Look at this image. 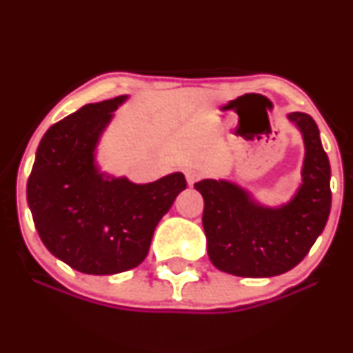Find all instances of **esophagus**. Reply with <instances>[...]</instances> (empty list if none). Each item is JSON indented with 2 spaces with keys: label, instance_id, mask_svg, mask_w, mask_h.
<instances>
[{
  "label": "esophagus",
  "instance_id": "obj_1",
  "mask_svg": "<svg viewBox=\"0 0 353 353\" xmlns=\"http://www.w3.org/2000/svg\"><path fill=\"white\" fill-rule=\"evenodd\" d=\"M201 179H202V172L197 171V169H188V171H185V181H188L189 185H194Z\"/></svg>",
  "mask_w": 353,
  "mask_h": 353
}]
</instances>
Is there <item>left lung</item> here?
Returning <instances> with one entry per match:
<instances>
[{
	"mask_svg": "<svg viewBox=\"0 0 353 353\" xmlns=\"http://www.w3.org/2000/svg\"><path fill=\"white\" fill-rule=\"evenodd\" d=\"M301 131L305 157L302 182L292 199L270 208L249 190L224 179L194 184L204 197V225L210 262L237 277H274L289 272L309 254L330 214V164L315 121L290 112Z\"/></svg>",
	"mask_w": 353,
	"mask_h": 353,
	"instance_id": "1",
	"label": "left lung"
}]
</instances>
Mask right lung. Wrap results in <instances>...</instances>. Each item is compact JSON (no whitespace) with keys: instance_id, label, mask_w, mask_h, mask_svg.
Listing matches in <instances>:
<instances>
[{"instance_id":"right-lung-1","label":"right lung","mask_w":353,"mask_h":353,"mask_svg":"<svg viewBox=\"0 0 353 353\" xmlns=\"http://www.w3.org/2000/svg\"><path fill=\"white\" fill-rule=\"evenodd\" d=\"M125 99L86 104L52 124L28 179V205L43 244L83 274L112 275L139 265L156 225L188 185L182 172L136 184L99 171V139Z\"/></svg>"}]
</instances>
